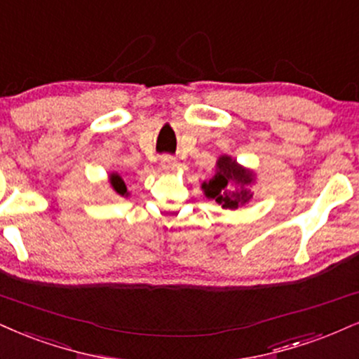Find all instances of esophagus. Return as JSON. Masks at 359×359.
Wrapping results in <instances>:
<instances>
[{"mask_svg":"<svg viewBox=\"0 0 359 359\" xmlns=\"http://www.w3.org/2000/svg\"><path fill=\"white\" fill-rule=\"evenodd\" d=\"M178 168V161H176L172 156H163L161 158V170L166 172V175H172Z\"/></svg>","mask_w":359,"mask_h":359,"instance_id":"obj_1","label":"esophagus"}]
</instances>
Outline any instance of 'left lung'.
Here are the masks:
<instances>
[{
  "instance_id": "1",
  "label": "left lung",
  "mask_w": 359,
  "mask_h": 359,
  "mask_svg": "<svg viewBox=\"0 0 359 359\" xmlns=\"http://www.w3.org/2000/svg\"><path fill=\"white\" fill-rule=\"evenodd\" d=\"M256 175L228 154H221L216 161L215 176L201 184L208 200H215L223 210H238L253 200Z\"/></svg>"
}]
</instances>
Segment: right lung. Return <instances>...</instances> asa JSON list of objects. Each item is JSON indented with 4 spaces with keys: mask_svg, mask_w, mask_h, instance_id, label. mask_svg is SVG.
Segmentation results:
<instances>
[{
    "mask_svg": "<svg viewBox=\"0 0 359 359\" xmlns=\"http://www.w3.org/2000/svg\"><path fill=\"white\" fill-rule=\"evenodd\" d=\"M109 184H111L113 191L119 194V196H128V194H130L128 193L125 180H123L118 172H111V175H109Z\"/></svg>",
    "mask_w": 359,
    "mask_h": 359,
    "instance_id": "right-lung-1",
    "label": "right lung"
}]
</instances>
